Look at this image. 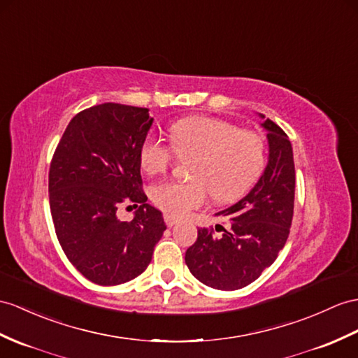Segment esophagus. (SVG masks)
<instances>
[{
    "instance_id": "esophagus-1",
    "label": "esophagus",
    "mask_w": 358,
    "mask_h": 358,
    "mask_svg": "<svg viewBox=\"0 0 358 358\" xmlns=\"http://www.w3.org/2000/svg\"><path fill=\"white\" fill-rule=\"evenodd\" d=\"M164 222H165V224L169 226V228H171V226H174L178 223V220L174 219L173 215H170V214H164Z\"/></svg>"
}]
</instances>
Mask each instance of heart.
I'll use <instances>...</instances> for the list:
<instances>
[{
  "label": "heart",
  "instance_id": "1",
  "mask_svg": "<svg viewBox=\"0 0 358 358\" xmlns=\"http://www.w3.org/2000/svg\"><path fill=\"white\" fill-rule=\"evenodd\" d=\"M171 145L153 135L139 149L141 169L153 176L179 158H193L188 174L193 180H162L153 185V203L173 217H184L202 206L208 189L215 202L240 199L255 184L266 165L264 139L254 130H241L231 121L188 117L170 127Z\"/></svg>",
  "mask_w": 358,
  "mask_h": 358
}]
</instances>
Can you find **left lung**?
I'll return each mask as SVG.
<instances>
[{
	"mask_svg": "<svg viewBox=\"0 0 358 358\" xmlns=\"http://www.w3.org/2000/svg\"><path fill=\"white\" fill-rule=\"evenodd\" d=\"M264 118V115H261ZM267 130L268 162L264 173L237 203L217 213L231 223L217 238L199 229L185 263L200 282L217 290H238L273 264L290 234L294 208V161L289 136L272 120Z\"/></svg>",
	"mask_w": 358,
	"mask_h": 358,
	"instance_id": "8db88e82",
	"label": "left lung"
}]
</instances>
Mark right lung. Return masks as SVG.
<instances>
[{
  "mask_svg": "<svg viewBox=\"0 0 358 358\" xmlns=\"http://www.w3.org/2000/svg\"><path fill=\"white\" fill-rule=\"evenodd\" d=\"M153 123L147 108L103 103L78 112L50 165L48 193L57 240L90 281L118 285L141 275L167 226L147 203L139 149ZM138 206L121 222V203Z\"/></svg>",
  "mask_w": 358,
  "mask_h": 358,
  "instance_id": "1",
  "label": "right lung"
}]
</instances>
